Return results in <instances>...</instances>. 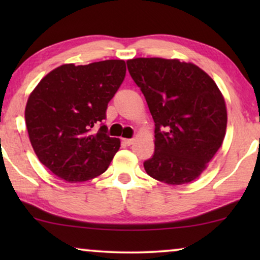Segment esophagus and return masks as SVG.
<instances>
[{"instance_id": "esophagus-1", "label": "esophagus", "mask_w": 260, "mask_h": 260, "mask_svg": "<svg viewBox=\"0 0 260 260\" xmlns=\"http://www.w3.org/2000/svg\"><path fill=\"white\" fill-rule=\"evenodd\" d=\"M123 142L126 145H131L134 143V138H123Z\"/></svg>"}]
</instances>
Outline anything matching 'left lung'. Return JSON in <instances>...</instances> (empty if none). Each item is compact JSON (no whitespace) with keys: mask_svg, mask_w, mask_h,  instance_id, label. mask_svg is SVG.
<instances>
[{"mask_svg":"<svg viewBox=\"0 0 260 260\" xmlns=\"http://www.w3.org/2000/svg\"><path fill=\"white\" fill-rule=\"evenodd\" d=\"M126 65L155 122V151L145 172L173 186L198 179L225 138L221 91L204 70L179 59L136 58Z\"/></svg>","mask_w":260,"mask_h":260,"instance_id":"1","label":"left lung"}]
</instances>
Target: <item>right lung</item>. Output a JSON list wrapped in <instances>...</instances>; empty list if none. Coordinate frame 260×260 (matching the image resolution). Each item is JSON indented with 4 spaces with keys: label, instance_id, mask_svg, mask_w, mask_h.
Segmentation results:
<instances>
[{
    "label": "right lung",
    "instance_id": "right-lung-1",
    "mask_svg": "<svg viewBox=\"0 0 260 260\" xmlns=\"http://www.w3.org/2000/svg\"><path fill=\"white\" fill-rule=\"evenodd\" d=\"M126 73L124 60H104L76 66L63 63L42 78L28 97L24 119L39 161L66 182L102 175L120 147L106 126L108 103Z\"/></svg>",
    "mask_w": 260,
    "mask_h": 260
}]
</instances>
